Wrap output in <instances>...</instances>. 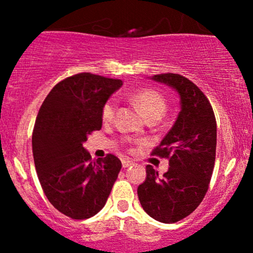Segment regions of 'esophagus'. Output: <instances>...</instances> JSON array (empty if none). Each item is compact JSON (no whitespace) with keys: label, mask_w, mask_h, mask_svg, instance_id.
<instances>
[{"label":"esophagus","mask_w":253,"mask_h":253,"mask_svg":"<svg viewBox=\"0 0 253 253\" xmlns=\"http://www.w3.org/2000/svg\"><path fill=\"white\" fill-rule=\"evenodd\" d=\"M134 163L132 162V160H122V167L124 168H128V167H132Z\"/></svg>","instance_id":"obj_1"}]
</instances>
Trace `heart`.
<instances>
[{
    "label": "heart",
    "instance_id": "b5f03b06",
    "mask_svg": "<svg viewBox=\"0 0 253 253\" xmlns=\"http://www.w3.org/2000/svg\"><path fill=\"white\" fill-rule=\"evenodd\" d=\"M132 103L138 108L145 119H160L167 111V101L164 96L157 90L153 89H144V90L137 91L131 98ZM115 109H116V101L110 99L105 103L101 110V117L104 122H110L114 119Z\"/></svg>",
    "mask_w": 253,
    "mask_h": 253
}]
</instances>
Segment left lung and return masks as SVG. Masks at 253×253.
I'll return each instance as SVG.
<instances>
[{
    "mask_svg": "<svg viewBox=\"0 0 253 253\" xmlns=\"http://www.w3.org/2000/svg\"><path fill=\"white\" fill-rule=\"evenodd\" d=\"M150 79L172 88L180 96V112L153 154L169 159L160 177L152 165L137 188L148 215L162 223H176L190 215L205 198L214 169L216 122L207 96L190 79L175 73Z\"/></svg>",
    "mask_w": 253,
    "mask_h": 253,
    "instance_id": "1",
    "label": "left lung"
}]
</instances>
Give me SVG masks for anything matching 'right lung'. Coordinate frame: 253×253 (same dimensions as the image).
Segmentation results:
<instances>
[{"label": "right lung", "instance_id": "obj_1", "mask_svg": "<svg viewBox=\"0 0 253 253\" xmlns=\"http://www.w3.org/2000/svg\"><path fill=\"white\" fill-rule=\"evenodd\" d=\"M122 81L79 73L56 84L42 103L33 131L35 169L47 200L72 219L103 209L121 170L117 157L91 160L83 143L103 125L101 110Z\"/></svg>", "mask_w": 253, "mask_h": 253}]
</instances>
